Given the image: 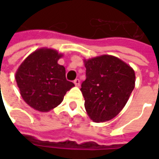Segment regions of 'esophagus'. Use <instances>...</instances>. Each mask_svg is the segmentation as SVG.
I'll return each instance as SVG.
<instances>
[{
	"label": "esophagus",
	"instance_id": "esophagus-1",
	"mask_svg": "<svg viewBox=\"0 0 159 159\" xmlns=\"http://www.w3.org/2000/svg\"><path fill=\"white\" fill-rule=\"evenodd\" d=\"M73 83L75 84V86H77V87H79L80 86V80H79V79H76L74 81H73Z\"/></svg>",
	"mask_w": 159,
	"mask_h": 159
}]
</instances>
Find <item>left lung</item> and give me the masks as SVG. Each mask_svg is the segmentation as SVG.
<instances>
[{
	"label": "left lung",
	"mask_w": 159,
	"mask_h": 159,
	"mask_svg": "<svg viewBox=\"0 0 159 159\" xmlns=\"http://www.w3.org/2000/svg\"><path fill=\"white\" fill-rule=\"evenodd\" d=\"M86 80L80 91L85 109L96 123L115 118L127 102L135 86V73L130 65L111 55L84 59Z\"/></svg>",
	"instance_id": "left-lung-1"
}]
</instances>
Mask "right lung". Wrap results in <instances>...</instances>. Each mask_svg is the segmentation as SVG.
<instances>
[{"instance_id":"add662e5","label":"right lung","mask_w":159,"mask_h":159,"mask_svg":"<svg viewBox=\"0 0 159 159\" xmlns=\"http://www.w3.org/2000/svg\"><path fill=\"white\" fill-rule=\"evenodd\" d=\"M64 55L48 48H38L25 58L16 71V81L24 101L41 112L58 106L74 84L65 78L58 64Z\"/></svg>"}]
</instances>
